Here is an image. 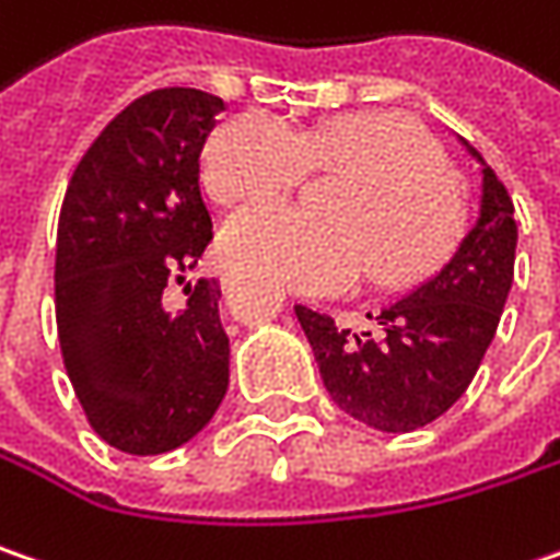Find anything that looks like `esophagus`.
Wrapping results in <instances>:
<instances>
[{
	"label": "esophagus",
	"instance_id": "esophagus-1",
	"mask_svg": "<svg viewBox=\"0 0 560 560\" xmlns=\"http://www.w3.org/2000/svg\"><path fill=\"white\" fill-rule=\"evenodd\" d=\"M220 280H223V290H226V293H233L238 283H242V273H238V270H226Z\"/></svg>",
	"mask_w": 560,
	"mask_h": 560
}]
</instances>
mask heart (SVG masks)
<instances>
[{
    "label": "heart",
    "instance_id": "obj_1",
    "mask_svg": "<svg viewBox=\"0 0 560 560\" xmlns=\"http://www.w3.org/2000/svg\"><path fill=\"white\" fill-rule=\"evenodd\" d=\"M305 168L348 173L328 206L334 224L257 201L285 190ZM201 179L220 205L255 201L226 220V258L302 293H337L365 265L375 280H406L432 265L457 226L444 154L394 113L334 116L308 131L270 113H242L208 135Z\"/></svg>",
    "mask_w": 560,
    "mask_h": 560
}]
</instances>
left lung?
<instances>
[{
	"mask_svg": "<svg viewBox=\"0 0 560 560\" xmlns=\"http://www.w3.org/2000/svg\"><path fill=\"white\" fill-rule=\"evenodd\" d=\"M460 144L479 163V210L429 280L384 305L362 334L295 305L327 394L377 432H416L460 400L514 283V201L482 154L466 138Z\"/></svg>",
	"mask_w": 560,
	"mask_h": 560,
	"instance_id": "left-lung-1",
	"label": "left lung"
}]
</instances>
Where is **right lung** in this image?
Segmentation results:
<instances>
[{
	"instance_id": "1",
	"label": "right lung",
	"mask_w": 560,
	"mask_h": 560,
	"mask_svg": "<svg viewBox=\"0 0 560 560\" xmlns=\"http://www.w3.org/2000/svg\"><path fill=\"white\" fill-rule=\"evenodd\" d=\"M223 100L151 91L100 131L71 176L56 233V327L91 429L135 457L176 451L213 419L230 387V337L217 280L170 283L213 238L198 156Z\"/></svg>"
}]
</instances>
